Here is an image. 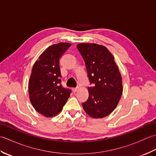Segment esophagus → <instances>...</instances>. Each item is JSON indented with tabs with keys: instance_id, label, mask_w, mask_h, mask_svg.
<instances>
[{
	"instance_id": "esophagus-1",
	"label": "esophagus",
	"mask_w": 156,
	"mask_h": 156,
	"mask_svg": "<svg viewBox=\"0 0 156 156\" xmlns=\"http://www.w3.org/2000/svg\"><path fill=\"white\" fill-rule=\"evenodd\" d=\"M78 89H79V87H77L73 88L72 90H73V92H77V91L78 90Z\"/></svg>"
}]
</instances>
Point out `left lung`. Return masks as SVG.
<instances>
[{
	"label": "left lung",
	"mask_w": 156,
	"mask_h": 156,
	"mask_svg": "<svg viewBox=\"0 0 156 156\" xmlns=\"http://www.w3.org/2000/svg\"><path fill=\"white\" fill-rule=\"evenodd\" d=\"M92 87H88V100L82 103L84 110L93 118H103L117 107L122 93V78L113 55L103 45L79 44Z\"/></svg>",
	"instance_id": "left-lung-1"
}]
</instances>
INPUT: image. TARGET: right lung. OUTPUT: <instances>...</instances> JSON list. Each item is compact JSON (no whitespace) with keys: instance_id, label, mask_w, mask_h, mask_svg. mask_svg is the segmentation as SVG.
I'll return each instance as SVG.
<instances>
[{"instance_id":"1","label":"right lung","mask_w":156,"mask_h":156,"mask_svg":"<svg viewBox=\"0 0 156 156\" xmlns=\"http://www.w3.org/2000/svg\"><path fill=\"white\" fill-rule=\"evenodd\" d=\"M71 44L59 43L49 46L33 66L29 81V98L39 113L51 117L60 112L72 90L61 84L59 59Z\"/></svg>"}]
</instances>
